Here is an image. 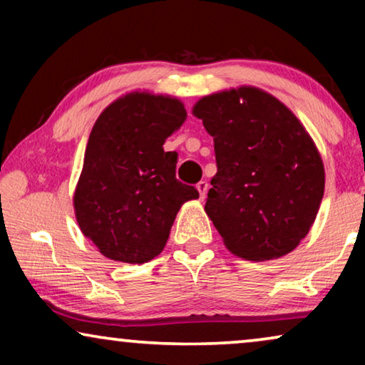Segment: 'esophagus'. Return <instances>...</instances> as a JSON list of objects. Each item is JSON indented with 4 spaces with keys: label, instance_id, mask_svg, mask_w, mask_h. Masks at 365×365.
Listing matches in <instances>:
<instances>
[{
    "label": "esophagus",
    "instance_id": "1",
    "mask_svg": "<svg viewBox=\"0 0 365 365\" xmlns=\"http://www.w3.org/2000/svg\"><path fill=\"white\" fill-rule=\"evenodd\" d=\"M196 187H197V191H199V197H201V199L206 197V194H207V182L206 181L197 182Z\"/></svg>",
    "mask_w": 365,
    "mask_h": 365
}]
</instances>
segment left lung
I'll return each mask as SVG.
<instances>
[{"label": "left lung", "instance_id": "left-lung-1", "mask_svg": "<svg viewBox=\"0 0 365 365\" xmlns=\"http://www.w3.org/2000/svg\"><path fill=\"white\" fill-rule=\"evenodd\" d=\"M192 114L214 138L217 173L204 211L224 246L246 261L294 251L316 221L326 184L311 134L256 86L204 96Z\"/></svg>", "mask_w": 365, "mask_h": 365}]
</instances>
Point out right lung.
<instances>
[{
  "mask_svg": "<svg viewBox=\"0 0 365 365\" xmlns=\"http://www.w3.org/2000/svg\"><path fill=\"white\" fill-rule=\"evenodd\" d=\"M186 116L178 98L133 91L94 123L73 206L81 232L104 257L151 261L166 246L182 204L199 197L176 179L178 154L163 149Z\"/></svg>",
  "mask_w": 365,
  "mask_h": 365,
  "instance_id": "1",
  "label": "right lung"
}]
</instances>
